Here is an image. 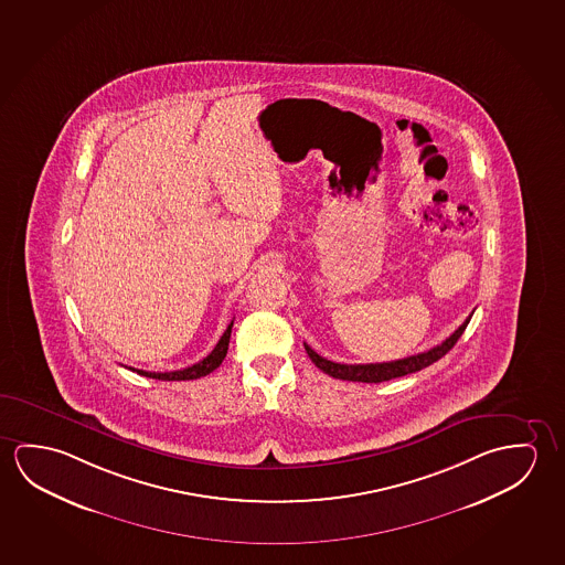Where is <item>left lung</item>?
Wrapping results in <instances>:
<instances>
[{
    "label": "left lung",
    "mask_w": 565,
    "mask_h": 565,
    "mask_svg": "<svg viewBox=\"0 0 565 565\" xmlns=\"http://www.w3.org/2000/svg\"><path fill=\"white\" fill-rule=\"evenodd\" d=\"M473 316V313H471ZM471 316L467 318L466 322L457 328L456 332L449 335L448 340L441 341L436 348L428 351H422L411 358L396 359V361H388V363H367V365H345V363H333L328 359L318 355L316 351L305 343L306 353L308 358L312 359L313 365L322 369L326 375L333 376V379H341V381H355V383H383V381H391L396 376L411 375L420 369L428 367L431 363H436L438 359L444 358L457 340L461 338V333L466 332L467 323L471 320Z\"/></svg>",
    "instance_id": "left-lung-1"
}]
</instances>
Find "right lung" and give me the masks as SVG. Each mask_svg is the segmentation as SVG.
Segmentation results:
<instances>
[{
  "label": "right lung",
  "mask_w": 565,
  "mask_h": 565,
  "mask_svg": "<svg viewBox=\"0 0 565 565\" xmlns=\"http://www.w3.org/2000/svg\"><path fill=\"white\" fill-rule=\"evenodd\" d=\"M232 326L233 320L227 326L224 335L220 338V341L215 343L214 350L207 355V358L198 361L194 365H190L186 369H180V371H171V373H151V371H143V369H131L139 375L149 376V379H159V381H192V379H200V376H206L214 371V369L222 365L225 353H227V345H230V338H232Z\"/></svg>",
  "instance_id": "right-lung-1"
}]
</instances>
